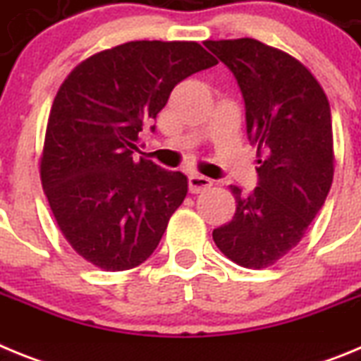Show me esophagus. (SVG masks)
I'll return each instance as SVG.
<instances>
[{
  "label": "esophagus",
  "mask_w": 361,
  "mask_h": 361,
  "mask_svg": "<svg viewBox=\"0 0 361 361\" xmlns=\"http://www.w3.org/2000/svg\"><path fill=\"white\" fill-rule=\"evenodd\" d=\"M212 178L204 177V175L200 173H191L190 177H188V188H190L191 193H200V191L212 188Z\"/></svg>",
  "instance_id": "obj_1"
}]
</instances>
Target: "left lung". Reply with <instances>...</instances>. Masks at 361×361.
Returning <instances> with one entry per match:
<instances>
[{
  "label": "left lung",
  "instance_id": "obj_1",
  "mask_svg": "<svg viewBox=\"0 0 361 361\" xmlns=\"http://www.w3.org/2000/svg\"><path fill=\"white\" fill-rule=\"evenodd\" d=\"M237 78L247 137L257 146L258 186H229L237 209L213 229L229 260L262 269L304 238L333 184L331 106L317 78L298 59L251 37L206 41Z\"/></svg>",
  "mask_w": 361,
  "mask_h": 361
}]
</instances>
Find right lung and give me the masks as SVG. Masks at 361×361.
<instances>
[{
	"label": "right lung",
	"mask_w": 361,
	"mask_h": 361,
	"mask_svg": "<svg viewBox=\"0 0 361 361\" xmlns=\"http://www.w3.org/2000/svg\"><path fill=\"white\" fill-rule=\"evenodd\" d=\"M195 41H130L79 63L50 108L39 175L73 251L104 271L142 264L188 193L180 171L135 161L175 85L216 65Z\"/></svg>",
	"instance_id": "1"
}]
</instances>
